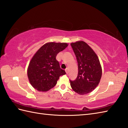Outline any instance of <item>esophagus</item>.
Returning <instances> with one entry per match:
<instances>
[{"instance_id":"1","label":"esophagus","mask_w":128,"mask_h":128,"mask_svg":"<svg viewBox=\"0 0 128 128\" xmlns=\"http://www.w3.org/2000/svg\"><path fill=\"white\" fill-rule=\"evenodd\" d=\"M66 74H68V72H69V70H68V69L66 68Z\"/></svg>"}]
</instances>
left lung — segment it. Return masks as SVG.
<instances>
[{
  "label": "left lung",
  "mask_w": 128,
  "mask_h": 128,
  "mask_svg": "<svg viewBox=\"0 0 128 128\" xmlns=\"http://www.w3.org/2000/svg\"><path fill=\"white\" fill-rule=\"evenodd\" d=\"M78 64V75L75 80H70V85L75 92L85 94L96 88L102 76L100 60L93 50L84 41L71 44Z\"/></svg>",
  "instance_id": "obj_1"
}]
</instances>
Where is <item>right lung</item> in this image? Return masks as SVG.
Here are the masks:
<instances>
[{
	"instance_id": "obj_1",
	"label": "right lung",
	"mask_w": 128,
	"mask_h": 128,
	"mask_svg": "<svg viewBox=\"0 0 128 128\" xmlns=\"http://www.w3.org/2000/svg\"><path fill=\"white\" fill-rule=\"evenodd\" d=\"M66 43H47L40 47L30 62L28 75L30 82L39 91H47L55 86L59 77L66 74L56 59L57 54L66 49Z\"/></svg>"
}]
</instances>
